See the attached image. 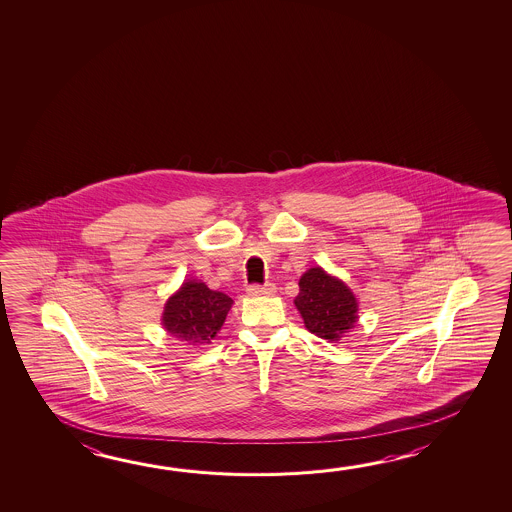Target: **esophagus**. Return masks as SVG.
I'll use <instances>...</instances> for the list:
<instances>
[{"label":"esophagus","mask_w":512,"mask_h":512,"mask_svg":"<svg viewBox=\"0 0 512 512\" xmlns=\"http://www.w3.org/2000/svg\"><path fill=\"white\" fill-rule=\"evenodd\" d=\"M248 295L252 296H271L275 295V291H277V287L275 284H264V286H260V284H252V286H248Z\"/></svg>","instance_id":"34e87169"}]
</instances>
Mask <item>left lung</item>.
I'll list each match as a JSON object with an SVG mask.
<instances>
[{"label": "left lung", "mask_w": 512, "mask_h": 512, "mask_svg": "<svg viewBox=\"0 0 512 512\" xmlns=\"http://www.w3.org/2000/svg\"><path fill=\"white\" fill-rule=\"evenodd\" d=\"M298 286L296 309L302 314L307 331L318 338L338 341L358 322V302L352 291L322 268L305 271Z\"/></svg>", "instance_id": "obj_1"}]
</instances>
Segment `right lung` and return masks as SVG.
I'll return each instance as SVG.
<instances>
[{"label":"right lung","instance_id":"obj_1","mask_svg":"<svg viewBox=\"0 0 512 512\" xmlns=\"http://www.w3.org/2000/svg\"><path fill=\"white\" fill-rule=\"evenodd\" d=\"M234 300L225 293L208 289L203 282H185L169 298L163 311V327L176 340L189 345H205L214 340L225 323Z\"/></svg>","mask_w":512,"mask_h":512}]
</instances>
